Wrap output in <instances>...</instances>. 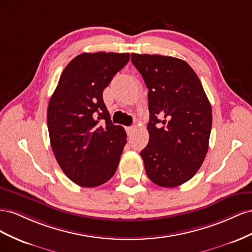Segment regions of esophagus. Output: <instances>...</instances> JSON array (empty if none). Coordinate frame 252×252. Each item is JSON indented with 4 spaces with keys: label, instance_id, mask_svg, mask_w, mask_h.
Here are the masks:
<instances>
[{
    "label": "esophagus",
    "instance_id": "esophagus-1",
    "mask_svg": "<svg viewBox=\"0 0 252 252\" xmlns=\"http://www.w3.org/2000/svg\"><path fill=\"white\" fill-rule=\"evenodd\" d=\"M126 131L128 136H131L135 131V126H127V127H126Z\"/></svg>",
    "mask_w": 252,
    "mask_h": 252
}]
</instances>
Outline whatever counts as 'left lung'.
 Returning <instances> with one entry per match:
<instances>
[{
    "mask_svg": "<svg viewBox=\"0 0 252 252\" xmlns=\"http://www.w3.org/2000/svg\"><path fill=\"white\" fill-rule=\"evenodd\" d=\"M149 90V143L140 155L154 184L173 188L202 166L209 147L212 110L197 75L174 57L132 54Z\"/></svg>",
    "mask_w": 252,
    "mask_h": 252,
    "instance_id": "1",
    "label": "left lung"
}]
</instances>
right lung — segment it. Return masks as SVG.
I'll return each instance as SVG.
<instances>
[{
  "instance_id": "right-lung-1",
  "label": "right lung",
  "mask_w": 252,
  "mask_h": 252,
  "mask_svg": "<svg viewBox=\"0 0 252 252\" xmlns=\"http://www.w3.org/2000/svg\"><path fill=\"white\" fill-rule=\"evenodd\" d=\"M130 54L83 53L64 68L49 100L47 126L60 168L71 182L93 188L117 170L126 133L112 124L102 94Z\"/></svg>"
}]
</instances>
